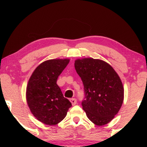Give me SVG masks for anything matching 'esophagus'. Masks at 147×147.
<instances>
[{
    "mask_svg": "<svg viewBox=\"0 0 147 147\" xmlns=\"http://www.w3.org/2000/svg\"><path fill=\"white\" fill-rule=\"evenodd\" d=\"M70 101H71V102L72 105H73V106L76 105V103H77V101H76V98H71V99H70Z\"/></svg>",
    "mask_w": 147,
    "mask_h": 147,
    "instance_id": "1",
    "label": "esophagus"
}]
</instances>
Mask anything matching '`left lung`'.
<instances>
[{"instance_id": "left-lung-1", "label": "left lung", "mask_w": 147, "mask_h": 147, "mask_svg": "<svg viewBox=\"0 0 147 147\" xmlns=\"http://www.w3.org/2000/svg\"><path fill=\"white\" fill-rule=\"evenodd\" d=\"M74 67L84 84L85 100L82 105L87 117L97 126L108 124L123 102L120 77L110 65L99 59H77Z\"/></svg>"}]
</instances>
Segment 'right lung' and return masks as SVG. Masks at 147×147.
Wrapping results in <instances>:
<instances>
[{"mask_svg":"<svg viewBox=\"0 0 147 147\" xmlns=\"http://www.w3.org/2000/svg\"><path fill=\"white\" fill-rule=\"evenodd\" d=\"M69 61L65 58L43 61L34 71L27 84L26 98L30 111L38 121L47 125L60 123L72 106L56 84Z\"/></svg>","mask_w":147,"mask_h":147,"instance_id":"right-lung-1","label":"right lung"}]
</instances>
